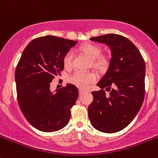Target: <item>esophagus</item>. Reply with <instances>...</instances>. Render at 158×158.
<instances>
[{
    "instance_id": "1",
    "label": "esophagus",
    "mask_w": 158,
    "mask_h": 158,
    "mask_svg": "<svg viewBox=\"0 0 158 158\" xmlns=\"http://www.w3.org/2000/svg\"><path fill=\"white\" fill-rule=\"evenodd\" d=\"M84 92H85V91H84V90H82V89H79V95H82V94L84 93Z\"/></svg>"
}]
</instances>
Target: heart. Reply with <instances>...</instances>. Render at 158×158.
I'll list each match as a JSON object with an SVG mask.
<instances>
[{"instance_id": "heart-1", "label": "heart", "mask_w": 158, "mask_h": 158, "mask_svg": "<svg viewBox=\"0 0 158 158\" xmlns=\"http://www.w3.org/2000/svg\"><path fill=\"white\" fill-rule=\"evenodd\" d=\"M81 50L85 52L90 59H92V66L97 69H105L109 65V60L106 57H98L101 54V47L95 44L87 43L80 47ZM63 64L65 69H69L73 66V52L71 51L66 52L63 58ZM96 80V76L92 72L78 71L69 77V82L75 86L85 89Z\"/></svg>"}]
</instances>
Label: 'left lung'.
Listing matches in <instances>:
<instances>
[{
    "instance_id": "left-lung-1",
    "label": "left lung",
    "mask_w": 158,
    "mask_h": 158,
    "mask_svg": "<svg viewBox=\"0 0 158 158\" xmlns=\"http://www.w3.org/2000/svg\"><path fill=\"white\" fill-rule=\"evenodd\" d=\"M90 40L109 46L111 57L109 69L97 83L101 90L92 92L89 118L99 131L115 133L128 126L142 106L145 63L135 44L122 35L109 33Z\"/></svg>"
}]
</instances>
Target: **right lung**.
I'll list each match as a JSON object with an SVG mask.
<instances>
[{
	"instance_id": "add662e5",
	"label": "right lung",
	"mask_w": 158,
	"mask_h": 158,
	"mask_svg": "<svg viewBox=\"0 0 158 158\" xmlns=\"http://www.w3.org/2000/svg\"><path fill=\"white\" fill-rule=\"evenodd\" d=\"M78 41L54 36L33 40L23 51L15 71L17 101L22 113L39 131L52 132L66 126L79 90L73 84L52 92V79L64 66L63 58Z\"/></svg>"
}]
</instances>
